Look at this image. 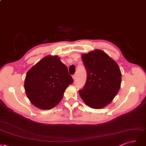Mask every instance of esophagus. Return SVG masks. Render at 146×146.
I'll return each instance as SVG.
<instances>
[{
    "label": "esophagus",
    "instance_id": "esophagus-1",
    "mask_svg": "<svg viewBox=\"0 0 146 146\" xmlns=\"http://www.w3.org/2000/svg\"><path fill=\"white\" fill-rule=\"evenodd\" d=\"M73 80H75V79H76V74L73 75Z\"/></svg>",
    "mask_w": 146,
    "mask_h": 146
}]
</instances>
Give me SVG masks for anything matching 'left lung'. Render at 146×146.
I'll list each match as a JSON object with an SVG mask.
<instances>
[{"mask_svg": "<svg viewBox=\"0 0 146 146\" xmlns=\"http://www.w3.org/2000/svg\"><path fill=\"white\" fill-rule=\"evenodd\" d=\"M82 60L87 72V80L82 90H79L80 96L89 107L101 109L110 104L119 90V67L100 50L83 54Z\"/></svg>", "mask_w": 146, "mask_h": 146, "instance_id": "1", "label": "left lung"}]
</instances>
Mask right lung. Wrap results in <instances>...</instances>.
I'll return each instance as SVG.
<instances>
[{
  "label": "right lung",
  "mask_w": 146,
  "mask_h": 146,
  "mask_svg": "<svg viewBox=\"0 0 146 146\" xmlns=\"http://www.w3.org/2000/svg\"><path fill=\"white\" fill-rule=\"evenodd\" d=\"M73 82L66 65L57 56H48L27 72L24 87L32 104L46 110L58 104L65 89Z\"/></svg>",
  "instance_id": "right-lung-1"
}]
</instances>
